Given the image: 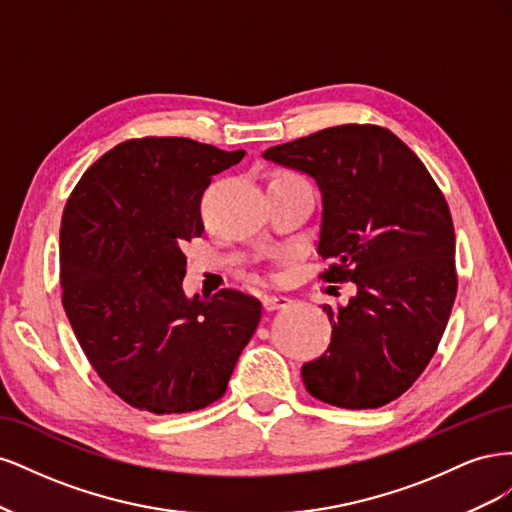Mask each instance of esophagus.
Segmentation results:
<instances>
[{
	"mask_svg": "<svg viewBox=\"0 0 512 512\" xmlns=\"http://www.w3.org/2000/svg\"><path fill=\"white\" fill-rule=\"evenodd\" d=\"M288 305H290V299L284 297V294H269V297L262 299V307H265L267 312H275V309H282Z\"/></svg>",
	"mask_w": 512,
	"mask_h": 512,
	"instance_id": "34e87169",
	"label": "esophagus"
}]
</instances>
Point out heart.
Listing matches in <instances>:
<instances>
[{
  "label": "heart",
  "instance_id": "obj_1",
  "mask_svg": "<svg viewBox=\"0 0 512 512\" xmlns=\"http://www.w3.org/2000/svg\"><path fill=\"white\" fill-rule=\"evenodd\" d=\"M273 181H301V183H305L301 177L292 175V173H280V175H275V177H273Z\"/></svg>",
  "mask_w": 512,
  "mask_h": 512
}]
</instances>
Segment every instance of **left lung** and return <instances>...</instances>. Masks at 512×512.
Instances as JSON below:
<instances>
[{"label": "left lung", "instance_id": "obj_1", "mask_svg": "<svg viewBox=\"0 0 512 512\" xmlns=\"http://www.w3.org/2000/svg\"><path fill=\"white\" fill-rule=\"evenodd\" d=\"M262 158L312 177L322 196L324 277L350 280L346 305H324L333 335L301 376L337 408H380L406 393L436 352L457 294L451 211L423 162L378 126H335Z\"/></svg>", "mask_w": 512, "mask_h": 512}]
</instances>
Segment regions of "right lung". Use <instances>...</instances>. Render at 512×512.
<instances>
[{
    "label": "right lung",
    "mask_w": 512,
    "mask_h": 512,
    "mask_svg": "<svg viewBox=\"0 0 512 512\" xmlns=\"http://www.w3.org/2000/svg\"><path fill=\"white\" fill-rule=\"evenodd\" d=\"M243 156L190 138H138L102 156L68 200L59 232L66 316L98 376L138 410L213 404L258 327L262 305L250 294L183 290V247L205 228L200 198Z\"/></svg>",
    "instance_id": "obj_1"
}]
</instances>
